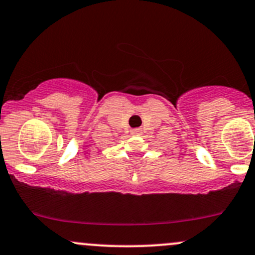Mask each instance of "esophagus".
<instances>
[{"mask_svg":"<svg viewBox=\"0 0 255 255\" xmlns=\"http://www.w3.org/2000/svg\"><path fill=\"white\" fill-rule=\"evenodd\" d=\"M130 133L134 134V135H138V134L141 133V129H140V128H135V129L130 130Z\"/></svg>","mask_w":255,"mask_h":255,"instance_id":"1","label":"esophagus"}]
</instances>
